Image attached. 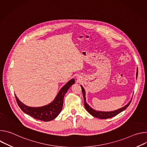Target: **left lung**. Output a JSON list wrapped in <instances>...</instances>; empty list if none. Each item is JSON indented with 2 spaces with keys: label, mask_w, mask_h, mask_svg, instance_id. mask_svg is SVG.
<instances>
[{
  "label": "left lung",
  "mask_w": 147,
  "mask_h": 147,
  "mask_svg": "<svg viewBox=\"0 0 147 147\" xmlns=\"http://www.w3.org/2000/svg\"><path fill=\"white\" fill-rule=\"evenodd\" d=\"M81 89H82V92L83 94V97H84V107L86 109V110L88 111V113H90L92 116L97 117V118H99V119H108V118H111L112 117H114L115 116H116L117 115H118L119 113H120V112H121L122 111H124L125 109H126L129 106V105L130 104L132 99H131V100L126 105L124 106V107L120 108L116 111H112V112H99V111H95L94 109H93L92 108H91L86 103V93H85V91L84 88L81 86Z\"/></svg>",
  "instance_id": "left-lung-1"
}]
</instances>
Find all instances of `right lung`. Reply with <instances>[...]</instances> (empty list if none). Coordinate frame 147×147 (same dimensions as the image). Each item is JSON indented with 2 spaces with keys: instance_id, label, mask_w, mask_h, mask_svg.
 <instances>
[{
  "instance_id": "obj_1",
  "label": "right lung",
  "mask_w": 147,
  "mask_h": 147,
  "mask_svg": "<svg viewBox=\"0 0 147 147\" xmlns=\"http://www.w3.org/2000/svg\"><path fill=\"white\" fill-rule=\"evenodd\" d=\"M75 81L73 78L63 87L59 91L55 100L48 105L39 107L31 108L27 107L21 102L15 95L18 107L25 113L31 117L44 121H48L55 119L61 112L65 95L69 88L74 84Z\"/></svg>"
}]
</instances>
